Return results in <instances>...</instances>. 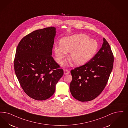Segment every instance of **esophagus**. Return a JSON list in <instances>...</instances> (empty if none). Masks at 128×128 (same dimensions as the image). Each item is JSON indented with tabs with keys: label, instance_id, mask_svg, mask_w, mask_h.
Masks as SVG:
<instances>
[{
	"label": "esophagus",
	"instance_id": "obj_1",
	"mask_svg": "<svg viewBox=\"0 0 128 128\" xmlns=\"http://www.w3.org/2000/svg\"><path fill=\"white\" fill-rule=\"evenodd\" d=\"M64 73L65 75H67L70 73V72L67 70H64Z\"/></svg>",
	"mask_w": 128,
	"mask_h": 128
}]
</instances>
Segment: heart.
<instances>
[{
	"label": "heart",
	"instance_id": "heart-1",
	"mask_svg": "<svg viewBox=\"0 0 128 128\" xmlns=\"http://www.w3.org/2000/svg\"><path fill=\"white\" fill-rule=\"evenodd\" d=\"M97 42L90 39L85 34H75L65 37L60 41V46H55L54 50L57 62L62 64L70 53L68 60L76 66H80L89 62L96 53Z\"/></svg>",
	"mask_w": 128,
	"mask_h": 128
}]
</instances>
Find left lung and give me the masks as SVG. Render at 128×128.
Masks as SVG:
<instances>
[{
    "label": "left lung",
    "mask_w": 128,
    "mask_h": 128,
    "mask_svg": "<svg viewBox=\"0 0 128 128\" xmlns=\"http://www.w3.org/2000/svg\"><path fill=\"white\" fill-rule=\"evenodd\" d=\"M102 48L86 64L72 70L70 89L72 96L84 102L92 100L102 92L112 70L114 56L103 38Z\"/></svg>",
    "instance_id": "8db88e82"
}]
</instances>
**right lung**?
<instances>
[{"instance_id":"add662e5","label":"right lung","mask_w":128,"mask_h":128,"mask_svg":"<svg viewBox=\"0 0 128 128\" xmlns=\"http://www.w3.org/2000/svg\"><path fill=\"white\" fill-rule=\"evenodd\" d=\"M56 28L34 31L17 46L14 59L16 76L24 92L37 100L52 96L64 72L52 55Z\"/></svg>"}]
</instances>
